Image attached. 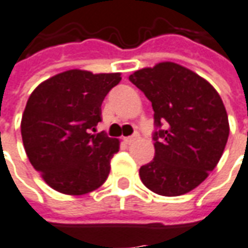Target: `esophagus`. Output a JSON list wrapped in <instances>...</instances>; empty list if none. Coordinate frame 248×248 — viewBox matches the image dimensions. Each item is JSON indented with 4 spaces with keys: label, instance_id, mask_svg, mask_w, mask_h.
Wrapping results in <instances>:
<instances>
[{
    "label": "esophagus",
    "instance_id": "obj_1",
    "mask_svg": "<svg viewBox=\"0 0 248 248\" xmlns=\"http://www.w3.org/2000/svg\"><path fill=\"white\" fill-rule=\"evenodd\" d=\"M138 135H134V136H128V138H124V143L125 144H131V143H134L135 140H138Z\"/></svg>",
    "mask_w": 248,
    "mask_h": 248
}]
</instances>
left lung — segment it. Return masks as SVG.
Listing matches in <instances>:
<instances>
[{
  "mask_svg": "<svg viewBox=\"0 0 248 248\" xmlns=\"http://www.w3.org/2000/svg\"><path fill=\"white\" fill-rule=\"evenodd\" d=\"M129 81L153 104L156 127L155 156L140 167L141 182L167 197L190 192L217 166L228 140L221 97L202 77L173 62L138 70Z\"/></svg>",
  "mask_w": 248,
  "mask_h": 248,
  "instance_id": "8db88e82",
  "label": "left lung"
}]
</instances>
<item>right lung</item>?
Wrapping results in <instances>:
<instances>
[{
	"mask_svg": "<svg viewBox=\"0 0 248 248\" xmlns=\"http://www.w3.org/2000/svg\"><path fill=\"white\" fill-rule=\"evenodd\" d=\"M120 73L69 70L42 82L30 95L21 136L31 165L54 190L81 196L107 181L120 141L95 132L101 104Z\"/></svg>",
	"mask_w": 248,
	"mask_h": 248,
	"instance_id": "1",
	"label": "right lung"
}]
</instances>
